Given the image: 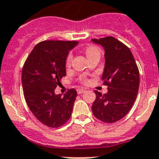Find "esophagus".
<instances>
[{"label":"esophagus","instance_id":"esophagus-1","mask_svg":"<svg viewBox=\"0 0 159 159\" xmlns=\"http://www.w3.org/2000/svg\"><path fill=\"white\" fill-rule=\"evenodd\" d=\"M85 91V89H77V92H78V94H81V93H84Z\"/></svg>","mask_w":159,"mask_h":159}]
</instances>
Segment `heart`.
Returning a JSON list of instances; mask_svg holds the SVG:
<instances>
[{"instance_id": "b5f03b06", "label": "heart", "mask_w": 159, "mask_h": 159, "mask_svg": "<svg viewBox=\"0 0 159 159\" xmlns=\"http://www.w3.org/2000/svg\"><path fill=\"white\" fill-rule=\"evenodd\" d=\"M85 51V54H86L87 57L95 54V53H100V51H99L98 48L96 46H93V45H89V46L86 47ZM72 57H72L71 53H69V54L67 55V57H66V64L67 66H70V64H71ZM81 81L82 82V83H87L88 79L86 78L85 76H82V77H81Z\"/></svg>"}]
</instances>
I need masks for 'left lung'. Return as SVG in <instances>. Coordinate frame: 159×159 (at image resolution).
<instances>
[{
    "instance_id": "1",
    "label": "left lung",
    "mask_w": 159,
    "mask_h": 159,
    "mask_svg": "<svg viewBox=\"0 0 159 159\" xmlns=\"http://www.w3.org/2000/svg\"><path fill=\"white\" fill-rule=\"evenodd\" d=\"M105 49L102 80L108 92L95 90L96 99L92 106L93 115L106 123L119 121L128 114L137 98L139 70L131 51L125 44L113 37L92 39Z\"/></svg>"
}]
</instances>
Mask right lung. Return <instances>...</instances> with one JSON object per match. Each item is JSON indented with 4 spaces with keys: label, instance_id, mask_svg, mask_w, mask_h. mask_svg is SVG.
Masks as SVG:
<instances>
[{
    "label": "right lung",
    "instance_id": "obj_1",
    "mask_svg": "<svg viewBox=\"0 0 159 159\" xmlns=\"http://www.w3.org/2000/svg\"><path fill=\"white\" fill-rule=\"evenodd\" d=\"M76 41H43L34 46L23 66L24 97L36 118L52 128L60 127L70 118L76 97L74 89L61 97L54 90L66 75V60Z\"/></svg>",
    "mask_w": 159,
    "mask_h": 159
}]
</instances>
